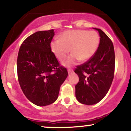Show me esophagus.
<instances>
[{
  "label": "esophagus",
  "instance_id": "34e87169",
  "mask_svg": "<svg viewBox=\"0 0 131 131\" xmlns=\"http://www.w3.org/2000/svg\"><path fill=\"white\" fill-rule=\"evenodd\" d=\"M73 71V70H71V69H68V73H72Z\"/></svg>",
  "mask_w": 131,
  "mask_h": 131
}]
</instances>
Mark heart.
<instances>
[{
	"label": "heart",
	"mask_w": 131,
	"mask_h": 131,
	"mask_svg": "<svg viewBox=\"0 0 131 131\" xmlns=\"http://www.w3.org/2000/svg\"><path fill=\"white\" fill-rule=\"evenodd\" d=\"M100 37L95 31L84 29L68 30L60 35V39H55L50 43V49L55 57L60 61L67 57L69 52L72 54L63 61L64 66L74 64L78 60H89L98 48Z\"/></svg>",
	"instance_id": "obj_1"
}]
</instances>
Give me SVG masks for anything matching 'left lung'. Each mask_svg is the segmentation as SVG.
Wrapping results in <instances>:
<instances>
[{
    "label": "left lung",
    "instance_id": "obj_1",
    "mask_svg": "<svg viewBox=\"0 0 131 131\" xmlns=\"http://www.w3.org/2000/svg\"><path fill=\"white\" fill-rule=\"evenodd\" d=\"M100 43L94 55L84 63L77 66L74 72L79 82L75 86L76 97L84 105L97 103L108 92L114 78L115 55L110 39L100 29Z\"/></svg>",
    "mask_w": 131,
    "mask_h": 131
}]
</instances>
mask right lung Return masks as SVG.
I'll list each match as a JSON object with an SVG mask.
<instances>
[{
	"mask_svg": "<svg viewBox=\"0 0 131 131\" xmlns=\"http://www.w3.org/2000/svg\"><path fill=\"white\" fill-rule=\"evenodd\" d=\"M53 29L37 31L23 41L17 58L18 79L26 98L37 106L56 101L68 76L50 49Z\"/></svg>",
	"mask_w": 131,
	"mask_h": 131,
	"instance_id": "1",
	"label": "right lung"
}]
</instances>
